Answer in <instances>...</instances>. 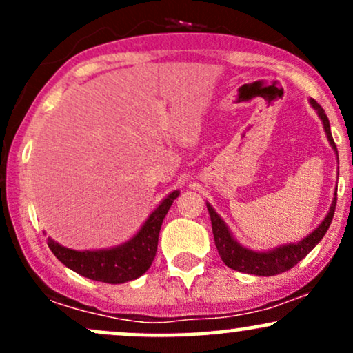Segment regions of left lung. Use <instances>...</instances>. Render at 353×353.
I'll return each mask as SVG.
<instances>
[{
  "label": "left lung",
  "mask_w": 353,
  "mask_h": 353,
  "mask_svg": "<svg viewBox=\"0 0 353 353\" xmlns=\"http://www.w3.org/2000/svg\"><path fill=\"white\" fill-rule=\"evenodd\" d=\"M312 108L317 111L323 124V131H325L327 139L337 154L339 161V152L337 145L334 143V137L330 132V123L329 117H327L325 111L322 106L317 104V101L310 99ZM335 204H337V192L334 194V201H332L329 212L323 217V221L315 228L307 237H303L299 242H290V244H283L269 250H252L247 249L242 244L234 239L232 232H230L228 224L222 221V217L216 212V209L205 202L210 216V224H212V234H214V242H216L217 252L221 255L222 262L230 269L239 270V272L244 274H252V275H261V277H269V275H277L285 272V270L292 269L295 264L302 261L307 254L314 249L315 245L322 241V237L325 236V232L330 228V222L334 219L335 212Z\"/></svg>",
  "instance_id": "obj_1"
}]
</instances>
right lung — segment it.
<instances>
[{
  "mask_svg": "<svg viewBox=\"0 0 353 353\" xmlns=\"http://www.w3.org/2000/svg\"><path fill=\"white\" fill-rule=\"evenodd\" d=\"M179 194V190H172L168 197H164L151 216L145 219L136 236L121 245L98 250H74L61 245L51 237H48V245L61 264L91 281L106 283L134 281L151 267L156 257L161 225Z\"/></svg>",
  "mask_w": 353,
  "mask_h": 353,
  "instance_id": "add662e5",
  "label": "right lung"
}]
</instances>
